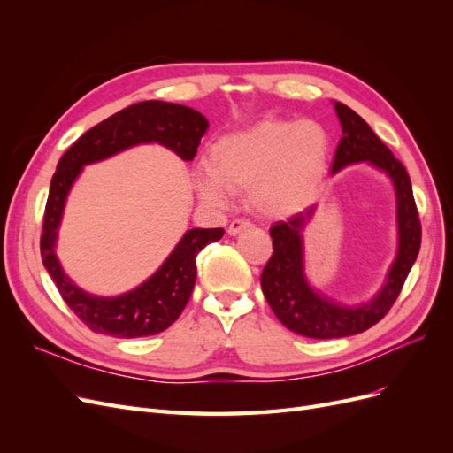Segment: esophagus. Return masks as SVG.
Here are the masks:
<instances>
[{"label": "esophagus", "instance_id": "34e87169", "mask_svg": "<svg viewBox=\"0 0 453 453\" xmlns=\"http://www.w3.org/2000/svg\"><path fill=\"white\" fill-rule=\"evenodd\" d=\"M250 226H251L250 221H243V219H234V221H232L230 226H228V234H230V236H238L240 232L248 230Z\"/></svg>", "mask_w": 453, "mask_h": 453}]
</instances>
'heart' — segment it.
<instances>
[{
	"label": "heart",
	"mask_w": 453,
	"mask_h": 453,
	"mask_svg": "<svg viewBox=\"0 0 453 453\" xmlns=\"http://www.w3.org/2000/svg\"><path fill=\"white\" fill-rule=\"evenodd\" d=\"M328 150V134L318 122L263 119L217 138L210 162H196L193 181L213 208H225L238 190L250 188L255 211L285 219L304 208L325 173Z\"/></svg>",
	"instance_id": "1"
}]
</instances>
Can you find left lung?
Instances as JSON below:
<instances>
[{"mask_svg":"<svg viewBox=\"0 0 453 453\" xmlns=\"http://www.w3.org/2000/svg\"><path fill=\"white\" fill-rule=\"evenodd\" d=\"M334 109L342 125V140L331 173L365 162L389 177L396 200V255L386 281L372 300L342 304L315 291L306 278L304 228L315 215L318 203L293 215L287 223L281 221L270 228L273 253L260 276L265 298L289 331L318 340L353 336L376 325L399 296L421 245V223L406 168L353 109L340 102H334Z\"/></svg>","mask_w":453,"mask_h":453,"instance_id":"left-lung-1","label":"left lung"}]
</instances>
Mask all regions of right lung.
I'll list each match as a JSON object with an SVG mask.
<instances>
[{
    "mask_svg": "<svg viewBox=\"0 0 453 453\" xmlns=\"http://www.w3.org/2000/svg\"><path fill=\"white\" fill-rule=\"evenodd\" d=\"M210 122L187 105L149 100L102 120L65 150L52 175L41 234V258L65 304L94 333L115 338L158 334L180 318L196 281V255L221 240L223 228L187 230L162 266L135 289L119 296H98L81 289L64 272L57 240L67 195L87 164H94L142 143H158L193 160Z\"/></svg>",
    "mask_w": 453,
    "mask_h": 453,
    "instance_id": "1",
    "label": "right lung"
}]
</instances>
